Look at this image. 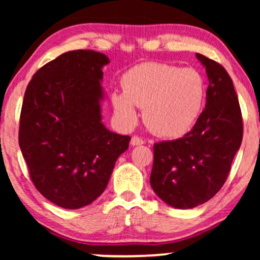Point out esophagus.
<instances>
[{
  "label": "esophagus",
  "mask_w": 260,
  "mask_h": 260,
  "mask_svg": "<svg viewBox=\"0 0 260 260\" xmlns=\"http://www.w3.org/2000/svg\"><path fill=\"white\" fill-rule=\"evenodd\" d=\"M130 144L133 145V147H135V145H142V144H144V141L142 140V138H140V137L134 136L133 138H131Z\"/></svg>",
  "instance_id": "34e87169"
}]
</instances>
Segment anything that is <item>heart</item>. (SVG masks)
Listing matches in <instances>:
<instances>
[{
  "instance_id": "1",
  "label": "heart",
  "mask_w": 260,
  "mask_h": 260,
  "mask_svg": "<svg viewBox=\"0 0 260 260\" xmlns=\"http://www.w3.org/2000/svg\"><path fill=\"white\" fill-rule=\"evenodd\" d=\"M123 92H113L116 116L134 125L137 108L144 109L149 129L165 138H180L189 133L204 110L207 86L194 69L161 62H144L127 71L122 79Z\"/></svg>"
}]
</instances>
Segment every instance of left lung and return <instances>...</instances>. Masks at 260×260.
Masks as SVG:
<instances>
[{
  "label": "left lung",
  "instance_id": "8db88e82",
  "mask_svg": "<svg viewBox=\"0 0 260 260\" xmlns=\"http://www.w3.org/2000/svg\"><path fill=\"white\" fill-rule=\"evenodd\" d=\"M208 78L206 106L189 133L154 145L150 184L168 206L194 208L223 186L243 141V118L233 81L218 62L195 54Z\"/></svg>",
  "mask_w": 260,
  "mask_h": 260
}]
</instances>
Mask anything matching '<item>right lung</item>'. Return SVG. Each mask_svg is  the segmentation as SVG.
I'll return each instance as SVG.
<instances>
[{
    "mask_svg": "<svg viewBox=\"0 0 260 260\" xmlns=\"http://www.w3.org/2000/svg\"><path fill=\"white\" fill-rule=\"evenodd\" d=\"M105 54L91 49L63 53L28 84L20 117L19 144L30 179L59 207L78 209L108 186L129 136L103 123Z\"/></svg>",
    "mask_w": 260,
    "mask_h": 260,
    "instance_id": "1",
    "label": "right lung"
}]
</instances>
